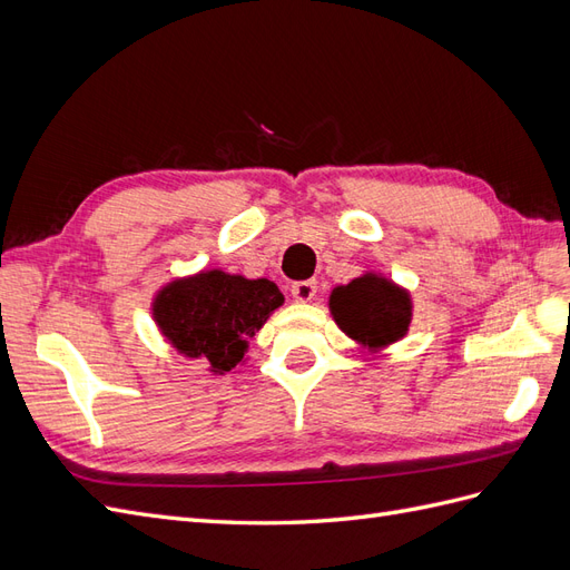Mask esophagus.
I'll return each mask as SVG.
<instances>
[{
	"label": "esophagus",
	"mask_w": 570,
	"mask_h": 570,
	"mask_svg": "<svg viewBox=\"0 0 570 570\" xmlns=\"http://www.w3.org/2000/svg\"><path fill=\"white\" fill-rule=\"evenodd\" d=\"M316 289H318L316 281H299V283H292V287H289L292 297H295L297 302H312L316 297Z\"/></svg>",
	"instance_id": "obj_1"
}]
</instances>
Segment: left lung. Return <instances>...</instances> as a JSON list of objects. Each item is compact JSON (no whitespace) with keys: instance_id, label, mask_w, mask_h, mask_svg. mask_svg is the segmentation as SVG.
Wrapping results in <instances>:
<instances>
[{"instance_id":"8db88e82","label":"left lung","mask_w":570,"mask_h":570,"mask_svg":"<svg viewBox=\"0 0 570 570\" xmlns=\"http://www.w3.org/2000/svg\"><path fill=\"white\" fill-rule=\"evenodd\" d=\"M331 312L350 337L381 347L404 337L411 323V299L396 285L364 275L333 289Z\"/></svg>"}]
</instances>
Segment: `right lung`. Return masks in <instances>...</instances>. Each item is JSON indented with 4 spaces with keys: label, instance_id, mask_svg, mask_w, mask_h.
<instances>
[{
    "label": "right lung",
    "instance_id": "right-lung-1",
    "mask_svg": "<svg viewBox=\"0 0 570 570\" xmlns=\"http://www.w3.org/2000/svg\"><path fill=\"white\" fill-rule=\"evenodd\" d=\"M281 304L283 295L271 281L209 271L161 289L154 316L178 352L204 356L212 371L226 373L243 361L247 340Z\"/></svg>",
    "mask_w": 570,
    "mask_h": 570
}]
</instances>
